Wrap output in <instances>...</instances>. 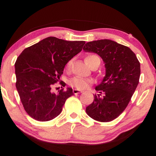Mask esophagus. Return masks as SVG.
I'll return each instance as SVG.
<instances>
[{"instance_id": "obj_1", "label": "esophagus", "mask_w": 156, "mask_h": 156, "mask_svg": "<svg viewBox=\"0 0 156 156\" xmlns=\"http://www.w3.org/2000/svg\"><path fill=\"white\" fill-rule=\"evenodd\" d=\"M73 93L74 94H80V93H82V91L79 90V89H73Z\"/></svg>"}]
</instances>
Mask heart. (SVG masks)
Returning a JSON list of instances; mask_svg holds the SVG:
<instances>
[{"mask_svg":"<svg viewBox=\"0 0 156 156\" xmlns=\"http://www.w3.org/2000/svg\"><path fill=\"white\" fill-rule=\"evenodd\" d=\"M97 55H89L88 56L85 57V62L88 65L89 67H90L91 65V62L94 59L97 58ZM72 61L70 60L67 62V65H66V67L67 69H69L71 66ZM69 84L70 86L74 87V88L77 89H86L89 88V87L91 86V84H92V80H89V79L87 78H83V77H80V76H75V77L69 80Z\"/></svg>","mask_w":156,"mask_h":156,"instance_id":"heart-1","label":"heart"}]
</instances>
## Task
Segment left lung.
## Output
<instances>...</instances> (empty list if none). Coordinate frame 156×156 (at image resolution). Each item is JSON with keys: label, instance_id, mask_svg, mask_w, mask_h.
Here are the masks:
<instances>
[{"label": "left lung", "instance_id": "8db88e82", "mask_svg": "<svg viewBox=\"0 0 156 156\" xmlns=\"http://www.w3.org/2000/svg\"><path fill=\"white\" fill-rule=\"evenodd\" d=\"M83 50L99 55L106 69L101 82L95 87L99 94L94 95L86 112L96 121H112L125 110L138 86L140 62L129 48L111 40L87 42Z\"/></svg>", "mask_w": 156, "mask_h": 156}]
</instances>
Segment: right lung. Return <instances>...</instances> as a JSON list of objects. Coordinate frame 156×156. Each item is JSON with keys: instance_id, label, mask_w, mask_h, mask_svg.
Segmentation results:
<instances>
[{"instance_id": "right-lung-1", "label": "right lung", "mask_w": 156, "mask_h": 156, "mask_svg": "<svg viewBox=\"0 0 156 156\" xmlns=\"http://www.w3.org/2000/svg\"><path fill=\"white\" fill-rule=\"evenodd\" d=\"M84 41H67L48 37L27 48L15 64L16 89L30 116L48 121L60 114L66 100L74 94L72 88L52 91L66 64L80 52ZM62 86L65 83L61 82Z\"/></svg>"}]
</instances>
